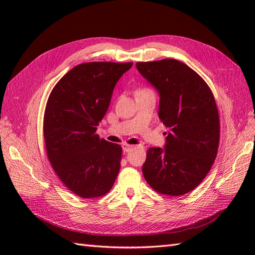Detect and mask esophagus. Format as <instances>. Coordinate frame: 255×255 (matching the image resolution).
I'll return each instance as SVG.
<instances>
[{"instance_id":"1","label":"esophagus","mask_w":255,"mask_h":255,"mask_svg":"<svg viewBox=\"0 0 255 255\" xmlns=\"http://www.w3.org/2000/svg\"><path fill=\"white\" fill-rule=\"evenodd\" d=\"M122 147H123L124 152H129V151H130V150L133 148V145L128 144V143H123Z\"/></svg>"}]
</instances>
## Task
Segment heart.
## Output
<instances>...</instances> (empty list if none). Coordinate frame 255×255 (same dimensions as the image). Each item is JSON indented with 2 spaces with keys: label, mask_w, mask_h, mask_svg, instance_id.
<instances>
[{
  "label": "heart",
  "mask_w": 255,
  "mask_h": 255,
  "mask_svg": "<svg viewBox=\"0 0 255 255\" xmlns=\"http://www.w3.org/2000/svg\"><path fill=\"white\" fill-rule=\"evenodd\" d=\"M142 91H148V89H140V90H138L137 92H142Z\"/></svg>",
  "instance_id": "b5f03b06"
}]
</instances>
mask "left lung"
<instances>
[{"instance_id": "1", "label": "left lung", "mask_w": 255, "mask_h": 255, "mask_svg": "<svg viewBox=\"0 0 255 255\" xmlns=\"http://www.w3.org/2000/svg\"><path fill=\"white\" fill-rule=\"evenodd\" d=\"M158 90L159 118L169 128L164 148H149L142 165L154 191L181 196L197 187L217 156L219 114L213 92L199 74L175 59L137 62Z\"/></svg>"}]
</instances>
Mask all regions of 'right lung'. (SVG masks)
Returning a JSON list of instances; mask_svg holds the SVG:
<instances>
[{
    "label": "right lung",
    "mask_w": 255,
    "mask_h": 255,
    "mask_svg": "<svg viewBox=\"0 0 255 255\" xmlns=\"http://www.w3.org/2000/svg\"><path fill=\"white\" fill-rule=\"evenodd\" d=\"M131 67L132 62L81 63L60 79L48 99L47 156L61 182L82 198L104 196L121 169L122 147L101 139L96 130L117 81Z\"/></svg>",
    "instance_id": "1"
}]
</instances>
